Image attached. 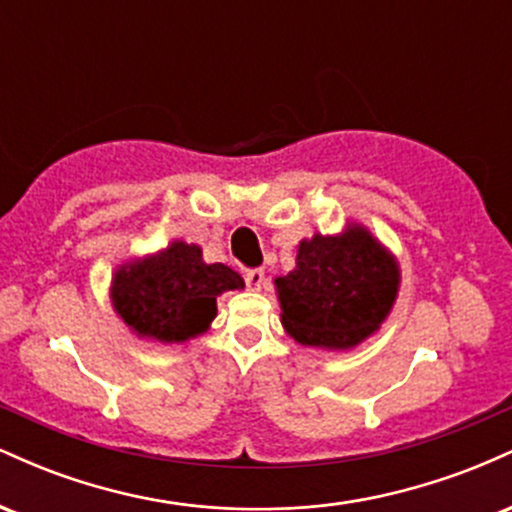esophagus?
Segmentation results:
<instances>
[{
  "mask_svg": "<svg viewBox=\"0 0 512 512\" xmlns=\"http://www.w3.org/2000/svg\"><path fill=\"white\" fill-rule=\"evenodd\" d=\"M245 284H248L250 291H260L264 286L262 269H248V272H245Z\"/></svg>",
  "mask_w": 512,
  "mask_h": 512,
  "instance_id": "obj_1",
  "label": "esophagus"
}]
</instances>
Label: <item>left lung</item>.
Returning <instances> with one entry per match:
<instances>
[{
    "label": "left lung",
    "instance_id": "1",
    "mask_svg": "<svg viewBox=\"0 0 512 512\" xmlns=\"http://www.w3.org/2000/svg\"><path fill=\"white\" fill-rule=\"evenodd\" d=\"M397 257L361 223L303 238L293 272L276 276L281 325L298 344L346 351L366 342L397 301Z\"/></svg>",
    "mask_w": 512,
    "mask_h": 512
}]
</instances>
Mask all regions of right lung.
I'll use <instances>...</instances> for the list:
<instances>
[{
	"label": "right lung",
	"instance_id": "obj_1",
	"mask_svg": "<svg viewBox=\"0 0 512 512\" xmlns=\"http://www.w3.org/2000/svg\"><path fill=\"white\" fill-rule=\"evenodd\" d=\"M243 286V276L231 267L204 262L199 245L173 240L168 248L120 264L110 303L139 339L182 344L209 330L221 293Z\"/></svg>",
	"mask_w": 512,
	"mask_h": 512
}]
</instances>
